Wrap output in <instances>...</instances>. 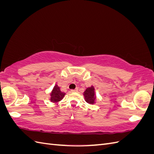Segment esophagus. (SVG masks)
Returning a JSON list of instances; mask_svg holds the SVG:
<instances>
[{
    "instance_id": "1",
    "label": "esophagus",
    "mask_w": 154,
    "mask_h": 154,
    "mask_svg": "<svg viewBox=\"0 0 154 154\" xmlns=\"http://www.w3.org/2000/svg\"><path fill=\"white\" fill-rule=\"evenodd\" d=\"M78 88H76L75 89H72V90H71V92H77V91H78Z\"/></svg>"
}]
</instances>
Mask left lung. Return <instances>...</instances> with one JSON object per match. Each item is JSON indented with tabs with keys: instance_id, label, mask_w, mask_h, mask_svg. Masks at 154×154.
Segmentation results:
<instances>
[{
	"instance_id": "left-lung-1",
	"label": "left lung",
	"mask_w": 154,
	"mask_h": 154,
	"mask_svg": "<svg viewBox=\"0 0 154 154\" xmlns=\"http://www.w3.org/2000/svg\"><path fill=\"white\" fill-rule=\"evenodd\" d=\"M83 96L87 103L93 105L96 103V96L95 94V89L94 86H91L86 88L85 92H83Z\"/></svg>"
}]
</instances>
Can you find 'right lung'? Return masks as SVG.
<instances>
[{
	"label": "right lung",
	"instance_id": "right-lung-1",
	"mask_svg": "<svg viewBox=\"0 0 154 154\" xmlns=\"http://www.w3.org/2000/svg\"><path fill=\"white\" fill-rule=\"evenodd\" d=\"M65 94L66 93L60 91V87L57 84H56L50 94L51 101L53 103H57L63 98Z\"/></svg>",
	"mask_w": 154,
	"mask_h": 154
}]
</instances>
